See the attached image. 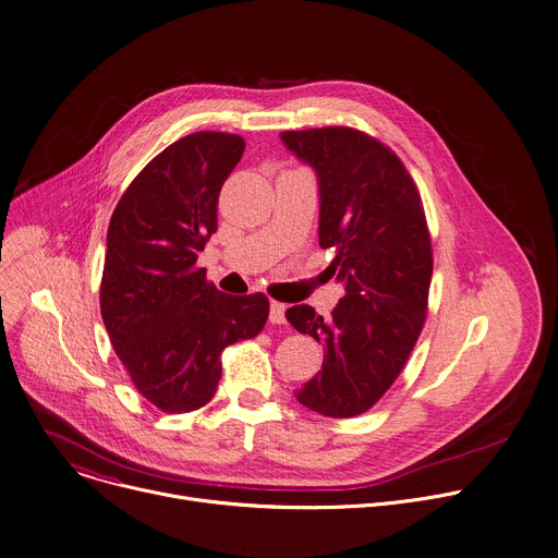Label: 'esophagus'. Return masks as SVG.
Instances as JSON below:
<instances>
[{"label": "esophagus", "mask_w": 558, "mask_h": 558, "mask_svg": "<svg viewBox=\"0 0 558 558\" xmlns=\"http://www.w3.org/2000/svg\"><path fill=\"white\" fill-rule=\"evenodd\" d=\"M284 311H287V304L274 300V302H271V311H269V320H271L274 325H284V323H287Z\"/></svg>", "instance_id": "34e87169"}]
</instances>
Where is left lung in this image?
Here are the masks:
<instances>
[{"instance_id": "left-lung-1", "label": "left lung", "mask_w": 558, "mask_h": 558, "mask_svg": "<svg viewBox=\"0 0 558 558\" xmlns=\"http://www.w3.org/2000/svg\"><path fill=\"white\" fill-rule=\"evenodd\" d=\"M284 145L320 181V247L344 298L329 320L313 306L287 320L325 347L323 371L295 390L325 417L373 409L407 366L424 329L433 245L420 190L402 158L375 136L344 125L289 130Z\"/></svg>"}]
</instances>
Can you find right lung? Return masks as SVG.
<instances>
[{"label":"right lung","mask_w":558,"mask_h":558,"mask_svg":"<svg viewBox=\"0 0 558 558\" xmlns=\"http://www.w3.org/2000/svg\"><path fill=\"white\" fill-rule=\"evenodd\" d=\"M243 149V136L227 132L174 141L136 174L110 218L104 325L136 390L163 413L205 407L220 353L256 338L269 317L265 293H222L196 265Z\"/></svg>","instance_id":"obj_1"}]
</instances>
